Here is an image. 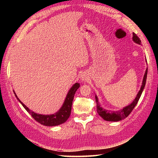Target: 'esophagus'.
<instances>
[{
    "instance_id": "34e87169",
    "label": "esophagus",
    "mask_w": 158,
    "mask_h": 158,
    "mask_svg": "<svg viewBox=\"0 0 158 158\" xmlns=\"http://www.w3.org/2000/svg\"><path fill=\"white\" fill-rule=\"evenodd\" d=\"M81 80L82 81H86L87 80H88V76L85 73H82L81 75Z\"/></svg>"
}]
</instances>
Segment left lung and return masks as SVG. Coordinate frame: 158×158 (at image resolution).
Masks as SVG:
<instances>
[{
  "label": "left lung",
  "mask_w": 158,
  "mask_h": 158,
  "mask_svg": "<svg viewBox=\"0 0 158 158\" xmlns=\"http://www.w3.org/2000/svg\"><path fill=\"white\" fill-rule=\"evenodd\" d=\"M132 39L134 41H135L136 43H137V44L140 45V43H141V41H140V39L138 37V36H137L135 33H133ZM147 69H146L145 73L143 77L141 88H140L139 92H138V94H137L135 99L134 100V101L131 103L130 105H129L128 106H126V107H124L123 109L121 110H117V111H111V110H108L102 108L99 104L98 97H97V96L96 95L95 98H96V102L97 105L96 106L97 113L99 114V115L101 117H102V119H104L106 121H108V122H119V121L125 119L126 117L128 116L130 114V113L132 111V110L136 105V104L138 103L140 97L142 94V92L143 91L144 88H145L146 80H147Z\"/></svg>",
  "instance_id": "obj_1"
}]
</instances>
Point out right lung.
<instances>
[{"instance_id": "add662e5", "label": "right lung", "mask_w": 158, "mask_h": 158, "mask_svg": "<svg viewBox=\"0 0 158 158\" xmlns=\"http://www.w3.org/2000/svg\"><path fill=\"white\" fill-rule=\"evenodd\" d=\"M79 87L80 84L79 83H75L71 87V88L70 89L68 94H67L64 102L61 108H60L58 112H56L54 114H52V115H41V114L35 113L32 110H30L24 104L20 101L15 92L13 91V92H14V94L17 99L19 100V102L22 104V105L24 107V109L27 110L30 115H31V116L34 118L35 121L42 124L43 126H56L64 123L69 119L70 113H71L72 104L74 96H75L76 91Z\"/></svg>"}]
</instances>
